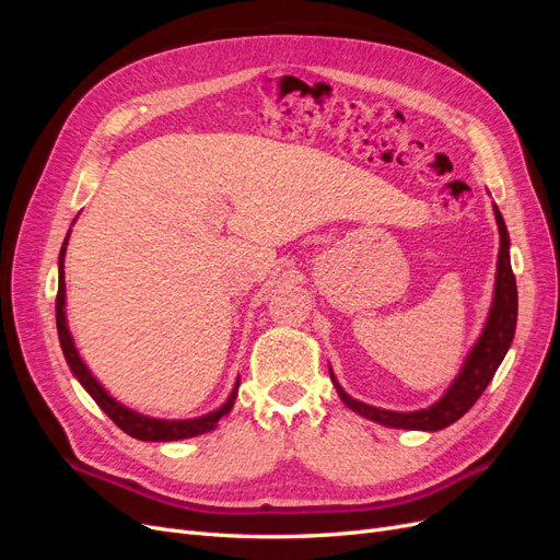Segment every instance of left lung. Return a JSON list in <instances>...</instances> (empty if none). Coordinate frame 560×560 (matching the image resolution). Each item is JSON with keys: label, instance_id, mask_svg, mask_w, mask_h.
Instances as JSON below:
<instances>
[{"label": "left lung", "instance_id": "1", "mask_svg": "<svg viewBox=\"0 0 560 560\" xmlns=\"http://www.w3.org/2000/svg\"><path fill=\"white\" fill-rule=\"evenodd\" d=\"M495 222L500 231V252H498V270H495V292L493 303H490V313L486 317L483 331L479 341L474 343L469 354L465 358V364L460 374L453 378L442 399L434 401L428 409L420 411H387L378 409V406H369L360 399H352L341 383L336 381L334 371H329L331 383L336 387L338 397L352 409L369 420L381 422L385 428L397 430H422V432H436L453 425L455 420H460L471 406L477 401L488 383L493 381L498 366L502 364L506 350H510L516 331V313H518V296H516V278L512 273L510 261V233H506L504 219L493 206Z\"/></svg>", "mask_w": 560, "mask_h": 560}]
</instances>
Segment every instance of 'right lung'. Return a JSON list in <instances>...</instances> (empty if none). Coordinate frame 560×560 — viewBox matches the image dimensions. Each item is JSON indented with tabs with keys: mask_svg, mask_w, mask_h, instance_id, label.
<instances>
[{
	"mask_svg": "<svg viewBox=\"0 0 560 560\" xmlns=\"http://www.w3.org/2000/svg\"><path fill=\"white\" fill-rule=\"evenodd\" d=\"M74 224V222H72ZM72 231V229H70ZM70 231L65 235V243L60 247V257H58V299H56V325H58V338H60V348L67 360V366L72 369L74 378L83 385V389L95 399V404L103 409L118 428H121L126 434L140 439V442H177V439H191L198 434H206L217 428V422L224 416L231 413L235 397H238V387L241 378L235 381L229 399L219 406V409L198 416V418H186V420H163V418H151L140 411L128 409L126 404L116 401L107 389L100 385V381L91 374V369L83 364L79 358V350L74 346V338L70 327H67V313H65V252H67V241H70Z\"/></svg>",
	"mask_w": 560,
	"mask_h": 560,
	"instance_id": "add662e5",
	"label": "right lung"
}]
</instances>
